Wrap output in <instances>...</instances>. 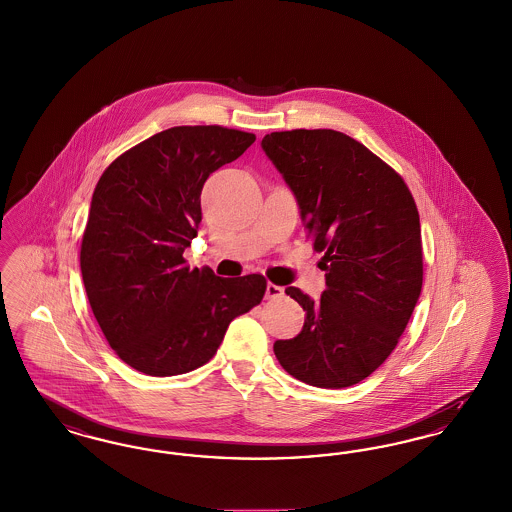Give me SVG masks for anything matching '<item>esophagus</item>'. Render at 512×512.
<instances>
[{"mask_svg": "<svg viewBox=\"0 0 512 512\" xmlns=\"http://www.w3.org/2000/svg\"><path fill=\"white\" fill-rule=\"evenodd\" d=\"M283 296V287H277L273 283H267L266 287V298H279Z\"/></svg>", "mask_w": 512, "mask_h": 512, "instance_id": "esophagus-1", "label": "esophagus"}]
</instances>
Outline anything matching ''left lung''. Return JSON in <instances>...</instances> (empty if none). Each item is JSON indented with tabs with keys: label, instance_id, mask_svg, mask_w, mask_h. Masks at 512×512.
<instances>
[{
	"label": "left lung",
	"instance_id": "1",
	"mask_svg": "<svg viewBox=\"0 0 512 512\" xmlns=\"http://www.w3.org/2000/svg\"><path fill=\"white\" fill-rule=\"evenodd\" d=\"M262 149L289 185L300 218L325 252L327 290L285 292L306 312L302 331L275 340L283 369L317 388H346L392 354L423 287L421 222L403 179L350 135L273 132Z\"/></svg>",
	"mask_w": 512,
	"mask_h": 512
}]
</instances>
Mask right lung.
Returning a JSON list of instances; mask_svg holds the SVG:
<instances>
[{
    "instance_id": "right-lung-1",
    "label": "right lung",
    "mask_w": 512,
    "mask_h": 512,
    "mask_svg": "<svg viewBox=\"0 0 512 512\" xmlns=\"http://www.w3.org/2000/svg\"><path fill=\"white\" fill-rule=\"evenodd\" d=\"M254 141L222 126H176L118 156L93 191L84 287L112 350L139 373L174 377L204 365L229 323L264 298L258 273L225 279L183 260L204 181Z\"/></svg>"
}]
</instances>
